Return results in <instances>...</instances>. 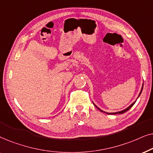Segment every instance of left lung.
Here are the masks:
<instances>
[{
	"mask_svg": "<svg viewBox=\"0 0 153 153\" xmlns=\"http://www.w3.org/2000/svg\"><path fill=\"white\" fill-rule=\"evenodd\" d=\"M143 84H142V87H141V91H140V93H139V95H138V97L137 98V100H135V101L133 102V103H131V104H130V105H129V106H128V107H127L126 108H125V109H123V110H122V111H118V112H114V113H108V112L104 111H102V109H100V108L99 107H98V106H96V105H95V104H94V102H93V104H94V105H95V106H96V107H97V108H98V109H99V110L100 111H101V112H104V113H105V114H111H111H112V115H114V114H123V113H125V112H126V111H128V110L129 109V108H131V107H132V106L134 105V104H135V102H137V99H138V98H139V96H140V95H141V93H142V91H143Z\"/></svg>",
	"mask_w": 153,
	"mask_h": 153,
	"instance_id": "left-lung-1",
	"label": "left lung"
}]
</instances>
